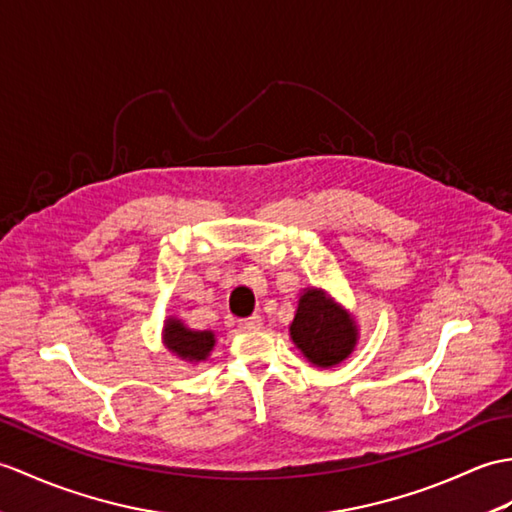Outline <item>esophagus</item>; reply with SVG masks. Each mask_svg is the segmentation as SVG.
<instances>
[{"label": "esophagus", "instance_id": "esophagus-1", "mask_svg": "<svg viewBox=\"0 0 512 512\" xmlns=\"http://www.w3.org/2000/svg\"><path fill=\"white\" fill-rule=\"evenodd\" d=\"M259 327H261V316L259 314H253L251 318L240 320V329H244V331H255Z\"/></svg>", "mask_w": 512, "mask_h": 512}]
</instances>
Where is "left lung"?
Instances as JSON below:
<instances>
[{
  "label": "left lung",
  "mask_w": 512,
  "mask_h": 512,
  "mask_svg": "<svg viewBox=\"0 0 512 512\" xmlns=\"http://www.w3.org/2000/svg\"><path fill=\"white\" fill-rule=\"evenodd\" d=\"M290 338L303 358L331 368L344 362L358 347L360 327L355 316L323 288H305L296 301Z\"/></svg>",
  "instance_id": "obj_1"
}]
</instances>
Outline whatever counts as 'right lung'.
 Instances as JSON below:
<instances>
[{"label":"right lung","instance_id":"1","mask_svg":"<svg viewBox=\"0 0 512 512\" xmlns=\"http://www.w3.org/2000/svg\"><path fill=\"white\" fill-rule=\"evenodd\" d=\"M161 338L163 347L187 364L205 362L213 347H216V334H213V331L189 329L183 320L176 316H168L163 320Z\"/></svg>","mask_w":512,"mask_h":512}]
</instances>
